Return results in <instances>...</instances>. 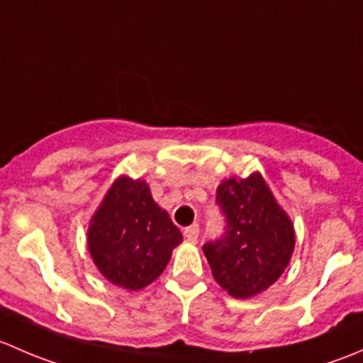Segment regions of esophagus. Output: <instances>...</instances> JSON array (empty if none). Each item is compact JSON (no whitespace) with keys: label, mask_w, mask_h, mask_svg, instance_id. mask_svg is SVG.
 <instances>
[{"label":"esophagus","mask_w":363,"mask_h":363,"mask_svg":"<svg viewBox=\"0 0 363 363\" xmlns=\"http://www.w3.org/2000/svg\"><path fill=\"white\" fill-rule=\"evenodd\" d=\"M199 233H200L199 225H191V226H188V228H184V237L188 242H196V239H199Z\"/></svg>","instance_id":"obj_1"}]
</instances>
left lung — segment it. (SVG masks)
Listing matches in <instances>:
<instances>
[{"label": "left lung", "instance_id": "obj_1", "mask_svg": "<svg viewBox=\"0 0 363 363\" xmlns=\"http://www.w3.org/2000/svg\"><path fill=\"white\" fill-rule=\"evenodd\" d=\"M218 203L226 216L225 237L203 246L216 283L235 298L269 290L286 270L295 250V228L259 172L225 179Z\"/></svg>", "mask_w": 363, "mask_h": 363}]
</instances>
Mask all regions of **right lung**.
<instances>
[{
	"instance_id": "add662e5",
	"label": "right lung",
	"mask_w": 363,
	"mask_h": 363,
	"mask_svg": "<svg viewBox=\"0 0 363 363\" xmlns=\"http://www.w3.org/2000/svg\"><path fill=\"white\" fill-rule=\"evenodd\" d=\"M181 242V230L152 200L147 182L128 175L112 182L87 228V250L96 269L130 291L158 279Z\"/></svg>"
}]
</instances>
